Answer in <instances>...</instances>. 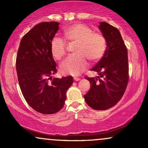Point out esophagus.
I'll return each instance as SVG.
<instances>
[{
    "label": "esophagus",
    "instance_id": "34e87169",
    "mask_svg": "<svg viewBox=\"0 0 148 148\" xmlns=\"http://www.w3.org/2000/svg\"><path fill=\"white\" fill-rule=\"evenodd\" d=\"M74 81H80V80H81L80 78H78V77H74Z\"/></svg>",
    "mask_w": 148,
    "mask_h": 148
}]
</instances>
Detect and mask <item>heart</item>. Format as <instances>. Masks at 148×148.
<instances>
[{
  "mask_svg": "<svg viewBox=\"0 0 148 148\" xmlns=\"http://www.w3.org/2000/svg\"><path fill=\"white\" fill-rule=\"evenodd\" d=\"M64 39L69 42H77L74 52L60 64L64 74L77 76L88 67V59L97 61L101 58L106 50V40L101 33H93L89 27L76 23L67 27L63 31ZM53 56L59 60L66 53V42L60 37H54L51 42Z\"/></svg>",
  "mask_w": 148,
  "mask_h": 148,
  "instance_id": "1",
  "label": "heart"
}]
</instances>
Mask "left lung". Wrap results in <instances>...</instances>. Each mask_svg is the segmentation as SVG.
Wrapping results in <instances>:
<instances>
[{"label":"left lung","instance_id":"left-lung-1","mask_svg":"<svg viewBox=\"0 0 148 148\" xmlns=\"http://www.w3.org/2000/svg\"><path fill=\"white\" fill-rule=\"evenodd\" d=\"M106 40V50L97 64L91 69L97 78L85 77L90 83L84 95L86 102L93 109H108L123 97L129 81L127 49L118 28L106 22L99 25Z\"/></svg>","mask_w":148,"mask_h":148}]
</instances>
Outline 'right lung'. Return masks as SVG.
I'll use <instances>...</instances> for the list:
<instances>
[{
  "mask_svg": "<svg viewBox=\"0 0 148 148\" xmlns=\"http://www.w3.org/2000/svg\"><path fill=\"white\" fill-rule=\"evenodd\" d=\"M56 21L42 22L28 32L20 42L16 60L18 81L25 101L35 111L53 114L60 111L72 76L52 78L56 63L51 42L59 29Z\"/></svg>",
  "mask_w": 148,
  "mask_h": 148,
  "instance_id": "right-lung-1",
  "label": "right lung"
}]
</instances>
